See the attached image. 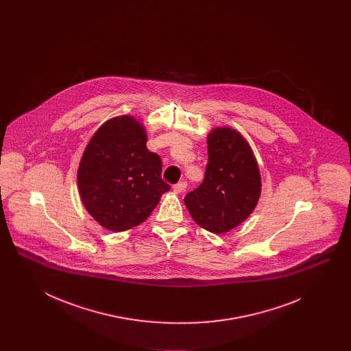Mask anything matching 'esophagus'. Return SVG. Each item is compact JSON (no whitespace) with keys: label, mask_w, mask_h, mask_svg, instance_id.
I'll use <instances>...</instances> for the list:
<instances>
[{"label":"esophagus","mask_w":351,"mask_h":351,"mask_svg":"<svg viewBox=\"0 0 351 351\" xmlns=\"http://www.w3.org/2000/svg\"><path fill=\"white\" fill-rule=\"evenodd\" d=\"M185 186H186V184H185V182L175 184V185H173V192H175V193H182V192H184Z\"/></svg>","instance_id":"obj_1"}]
</instances>
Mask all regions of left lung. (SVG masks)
I'll return each mask as SVG.
<instances>
[{"instance_id": "left-lung-1", "label": "left lung", "mask_w": 351, "mask_h": 351, "mask_svg": "<svg viewBox=\"0 0 351 351\" xmlns=\"http://www.w3.org/2000/svg\"><path fill=\"white\" fill-rule=\"evenodd\" d=\"M208 155L204 182L184 204L202 229L225 234L254 212L262 192L261 171L249 142L229 126L208 134Z\"/></svg>"}]
</instances>
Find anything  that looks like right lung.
I'll return each mask as SVG.
<instances>
[{
    "label": "right lung",
    "mask_w": 351,
    "mask_h": 351,
    "mask_svg": "<svg viewBox=\"0 0 351 351\" xmlns=\"http://www.w3.org/2000/svg\"><path fill=\"white\" fill-rule=\"evenodd\" d=\"M146 142L143 123L126 114L105 121L84 150L77 169L79 195L104 229H133L169 191L162 180V160Z\"/></svg>",
    "instance_id": "right-lung-1"
}]
</instances>
